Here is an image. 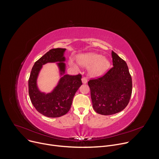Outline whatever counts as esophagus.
I'll list each match as a JSON object with an SVG mask.
<instances>
[{
	"mask_svg": "<svg viewBox=\"0 0 159 159\" xmlns=\"http://www.w3.org/2000/svg\"><path fill=\"white\" fill-rule=\"evenodd\" d=\"M82 82L83 84H86L87 82V79L86 77H83L82 79Z\"/></svg>",
	"mask_w": 159,
	"mask_h": 159,
	"instance_id": "obj_1",
	"label": "esophagus"
}]
</instances>
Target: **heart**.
I'll return each instance as SVG.
<instances>
[{"mask_svg":"<svg viewBox=\"0 0 159 159\" xmlns=\"http://www.w3.org/2000/svg\"><path fill=\"white\" fill-rule=\"evenodd\" d=\"M77 61L83 66L90 67L89 74L94 77L103 75L110 66V61L106 57L94 53H88L79 55ZM70 64L72 66H76L72 61H70Z\"/></svg>","mask_w":159,"mask_h":159,"instance_id":"heart-1","label":"heart"}]
</instances>
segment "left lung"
I'll use <instances>...</instances> for the list:
<instances>
[{"label": "left lung", "mask_w": 159, "mask_h": 159, "mask_svg": "<svg viewBox=\"0 0 159 159\" xmlns=\"http://www.w3.org/2000/svg\"><path fill=\"white\" fill-rule=\"evenodd\" d=\"M113 67L102 77L90 80L93 107L98 114L112 115L123 110L132 93V80L126 63L112 52Z\"/></svg>", "instance_id": "left-lung-1"}]
</instances>
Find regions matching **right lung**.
Wrapping results in <instances>:
<instances>
[{
  "label": "right lung",
  "instance_id": "obj_1",
  "mask_svg": "<svg viewBox=\"0 0 159 159\" xmlns=\"http://www.w3.org/2000/svg\"><path fill=\"white\" fill-rule=\"evenodd\" d=\"M65 48H53L36 61L28 80L29 95L35 109L43 115L58 118L65 115L70 110L73 98L82 84V75L65 74L66 65L64 53ZM48 62H57L61 77L52 92H41L37 85V79L42 65Z\"/></svg>",
  "mask_w": 159,
  "mask_h": 159
}]
</instances>
